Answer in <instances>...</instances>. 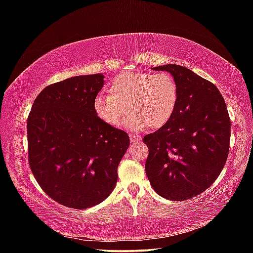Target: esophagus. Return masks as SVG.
<instances>
[{"label":"esophagus","instance_id":"esophagus-1","mask_svg":"<svg viewBox=\"0 0 253 253\" xmlns=\"http://www.w3.org/2000/svg\"><path fill=\"white\" fill-rule=\"evenodd\" d=\"M129 138H131V142H137L141 139V136L138 135H131L129 136Z\"/></svg>","mask_w":253,"mask_h":253}]
</instances>
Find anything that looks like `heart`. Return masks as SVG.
Returning <instances> with one entry per match:
<instances>
[{
	"label": "heart",
	"mask_w": 253,
	"mask_h": 253,
	"mask_svg": "<svg viewBox=\"0 0 253 253\" xmlns=\"http://www.w3.org/2000/svg\"><path fill=\"white\" fill-rule=\"evenodd\" d=\"M179 98L178 84L169 73H121L110 85V94L100 91L93 101L96 117L103 124L117 126L127 114L124 126L142 131L168 124Z\"/></svg>",
	"instance_id": "obj_1"
}]
</instances>
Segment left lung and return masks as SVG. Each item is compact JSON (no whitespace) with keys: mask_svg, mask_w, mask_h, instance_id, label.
<instances>
[{"mask_svg":"<svg viewBox=\"0 0 253 253\" xmlns=\"http://www.w3.org/2000/svg\"><path fill=\"white\" fill-rule=\"evenodd\" d=\"M178 84L172 118L144 136L149 148L145 173L155 192L181 202L203 193L225 167L230 143V117L218 88L187 67L167 64Z\"/></svg>","mask_w":253,"mask_h":253,"instance_id":"8db88e82","label":"left lung"}]
</instances>
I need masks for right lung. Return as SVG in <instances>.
<instances>
[{
	"label": "right lung",
	"mask_w": 253,
	"mask_h": 253,
	"mask_svg": "<svg viewBox=\"0 0 253 253\" xmlns=\"http://www.w3.org/2000/svg\"><path fill=\"white\" fill-rule=\"evenodd\" d=\"M103 75L76 76L38 95L27 119L30 170L53 201L74 209L103 202L116 186L128 135L99 120Z\"/></svg>",
	"instance_id": "1"
}]
</instances>
